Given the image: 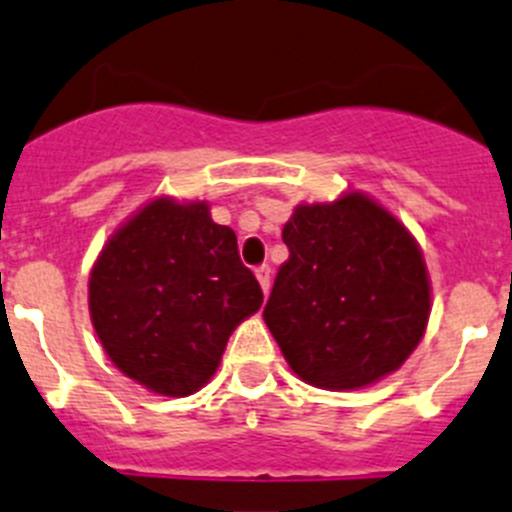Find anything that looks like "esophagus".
<instances>
[{
	"mask_svg": "<svg viewBox=\"0 0 512 512\" xmlns=\"http://www.w3.org/2000/svg\"><path fill=\"white\" fill-rule=\"evenodd\" d=\"M256 279H259L261 291L269 296V291H271V269H269V266H266V264L259 266V269H256Z\"/></svg>",
	"mask_w": 512,
	"mask_h": 512,
	"instance_id": "34e87169",
	"label": "esophagus"
}]
</instances>
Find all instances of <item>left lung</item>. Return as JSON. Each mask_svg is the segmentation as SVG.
<instances>
[{
    "instance_id": "1",
    "label": "left lung",
    "mask_w": 512,
    "mask_h": 512,
    "mask_svg": "<svg viewBox=\"0 0 512 512\" xmlns=\"http://www.w3.org/2000/svg\"><path fill=\"white\" fill-rule=\"evenodd\" d=\"M281 238L264 321L291 372L311 387L352 392L397 372L432 311L425 256L410 228L362 191L299 203Z\"/></svg>"
}]
</instances>
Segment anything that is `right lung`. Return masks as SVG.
<instances>
[{
	"label": "right lung",
	"instance_id": "add662e5",
	"mask_svg": "<svg viewBox=\"0 0 512 512\" xmlns=\"http://www.w3.org/2000/svg\"><path fill=\"white\" fill-rule=\"evenodd\" d=\"M236 233L206 201L155 196L97 253L87 281L90 321L107 359L163 397L211 382L228 337L261 309Z\"/></svg>",
	"mask_w": 512,
	"mask_h": 512
}]
</instances>
